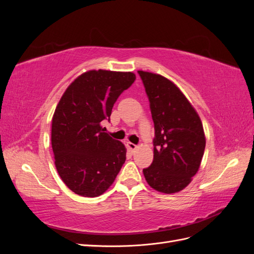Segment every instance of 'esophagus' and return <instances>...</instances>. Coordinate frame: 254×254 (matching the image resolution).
<instances>
[{
    "label": "esophagus",
    "mask_w": 254,
    "mask_h": 254,
    "mask_svg": "<svg viewBox=\"0 0 254 254\" xmlns=\"http://www.w3.org/2000/svg\"><path fill=\"white\" fill-rule=\"evenodd\" d=\"M127 147L130 149V150H135L136 148H137V146L135 145V144H133V143H131V142H128L127 143Z\"/></svg>",
    "instance_id": "34e87169"
}]
</instances>
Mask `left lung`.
Listing matches in <instances>:
<instances>
[{"label":"left lung","instance_id":"left-lung-1","mask_svg":"<svg viewBox=\"0 0 254 254\" xmlns=\"http://www.w3.org/2000/svg\"><path fill=\"white\" fill-rule=\"evenodd\" d=\"M148 96L155 124L153 161L143 174L149 186L164 194L186 189L205 148L200 118L181 90L162 75L137 71Z\"/></svg>","mask_w":254,"mask_h":254}]
</instances>
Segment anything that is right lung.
<instances>
[{
    "mask_svg": "<svg viewBox=\"0 0 254 254\" xmlns=\"http://www.w3.org/2000/svg\"><path fill=\"white\" fill-rule=\"evenodd\" d=\"M135 80L132 72L91 70L66 88L52 119V148L61 180L75 194L97 197L117 178L126 147L104 132L114 103Z\"/></svg>",
    "mask_w": 254,
    "mask_h": 254,
    "instance_id": "obj_1",
    "label": "right lung"
}]
</instances>
